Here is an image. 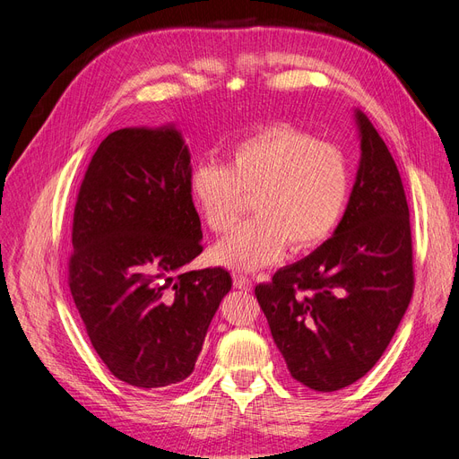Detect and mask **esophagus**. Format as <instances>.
Masks as SVG:
<instances>
[{
	"label": "esophagus",
	"instance_id": "esophagus-1",
	"mask_svg": "<svg viewBox=\"0 0 459 459\" xmlns=\"http://www.w3.org/2000/svg\"><path fill=\"white\" fill-rule=\"evenodd\" d=\"M233 285H235V289L248 290L253 287V281H251V277H247V275L238 272V273H233Z\"/></svg>",
	"mask_w": 459,
	"mask_h": 459
}]
</instances>
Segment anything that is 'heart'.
Returning <instances> with one entry per match:
<instances>
[{"label":"heart","mask_w":459,"mask_h":459,"mask_svg":"<svg viewBox=\"0 0 459 459\" xmlns=\"http://www.w3.org/2000/svg\"><path fill=\"white\" fill-rule=\"evenodd\" d=\"M187 191L214 233L235 226L251 195L255 214L214 248V258L233 270H256L287 245L308 251L329 238L349 203L351 166L339 147L277 122L230 145L221 164H197Z\"/></svg>","instance_id":"b5f03b06"}]
</instances>
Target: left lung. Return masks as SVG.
I'll return each instance as SVG.
<instances>
[{
    "mask_svg": "<svg viewBox=\"0 0 459 459\" xmlns=\"http://www.w3.org/2000/svg\"><path fill=\"white\" fill-rule=\"evenodd\" d=\"M362 160L346 212L312 255L255 287L290 377L319 393L362 379L413 295L410 211L396 162L364 113Z\"/></svg>",
    "mask_w": 459,
    "mask_h": 459,
    "instance_id": "obj_1",
    "label": "left lung"
}]
</instances>
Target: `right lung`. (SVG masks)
<instances>
[{
	"mask_svg": "<svg viewBox=\"0 0 459 459\" xmlns=\"http://www.w3.org/2000/svg\"><path fill=\"white\" fill-rule=\"evenodd\" d=\"M189 174L174 128H124L97 147L78 189L68 287L95 352L137 388L189 377L231 289L220 266L184 270L203 253Z\"/></svg>",
	"mask_w": 459,
	"mask_h": 459,
	"instance_id": "add662e5",
	"label": "right lung"
}]
</instances>
